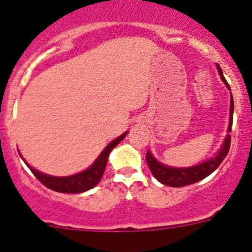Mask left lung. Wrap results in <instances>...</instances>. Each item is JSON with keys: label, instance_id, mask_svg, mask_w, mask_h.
Masks as SVG:
<instances>
[{"label": "left lung", "instance_id": "8db88e82", "mask_svg": "<svg viewBox=\"0 0 252 252\" xmlns=\"http://www.w3.org/2000/svg\"><path fill=\"white\" fill-rule=\"evenodd\" d=\"M218 73H220V77L222 78V81L226 83L227 88L231 91L230 84L227 83L226 78H224L223 72H222L221 66L217 64ZM232 120H233V98L232 94H231V106H230V125H228V135L224 139L223 144H222L221 149L216 153V155L213 158H211L207 161L202 162L199 165L190 166V168H171L168 165H162L155 158L151 155L150 151L148 150L146 153V162H148V166L150 169L151 174L159 180L160 183L165 184L169 187H184L188 186V184L197 183L199 180L204 179L206 177H208L209 174H212L213 171L221 165V162L223 161L224 158L227 157L228 150H230L231 145V130H232Z\"/></svg>", "mask_w": 252, "mask_h": 252}]
</instances>
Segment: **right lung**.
Listing matches in <instances>:
<instances>
[{
  "instance_id": "add662e5",
  "label": "right lung",
  "mask_w": 252,
  "mask_h": 252,
  "mask_svg": "<svg viewBox=\"0 0 252 252\" xmlns=\"http://www.w3.org/2000/svg\"><path fill=\"white\" fill-rule=\"evenodd\" d=\"M127 135V132L122 133L121 136H119L117 139L113 140L111 144L106 146L103 151L101 153L97 160L93 162L92 165L87 170L82 171V173H78V174L70 175V177H51V175L44 174V173H40V171L35 170L34 168H31L28 162L25 161L26 165L29 166L32 174L37 178V179L41 182L45 187H48L49 189L54 190V192L59 193H83L92 189L93 187H95L99 183V180L102 179V175L104 173V169L107 165V160L110 157V153L116 145H119V142L124 139L125 136ZM21 157V155H20Z\"/></svg>"
}]
</instances>
